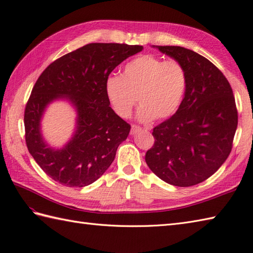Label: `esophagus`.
<instances>
[{"mask_svg":"<svg viewBox=\"0 0 253 253\" xmlns=\"http://www.w3.org/2000/svg\"><path fill=\"white\" fill-rule=\"evenodd\" d=\"M140 131H141V127L137 126H132V127H131V135H135V134H137V133L140 132Z\"/></svg>","mask_w":253,"mask_h":253,"instance_id":"obj_1","label":"esophagus"}]
</instances>
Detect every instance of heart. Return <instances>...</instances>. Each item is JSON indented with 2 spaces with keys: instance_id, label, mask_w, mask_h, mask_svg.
Returning a JSON list of instances; mask_svg holds the SVG:
<instances>
[{
  "instance_id": "b5f03b06",
  "label": "heart",
  "mask_w": 253,
  "mask_h": 253,
  "mask_svg": "<svg viewBox=\"0 0 253 253\" xmlns=\"http://www.w3.org/2000/svg\"><path fill=\"white\" fill-rule=\"evenodd\" d=\"M186 88L187 73L182 64L154 55L133 59L121 76H111L105 81V94L114 112L128 118L138 98L141 106L137 118L143 124L172 117L179 109Z\"/></svg>"
}]
</instances>
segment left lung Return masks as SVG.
Returning <instances> with one entry per match:
<instances>
[{"instance_id":"obj_1","label":"left lung","mask_w":253,"mask_h":253,"mask_svg":"<svg viewBox=\"0 0 253 253\" xmlns=\"http://www.w3.org/2000/svg\"><path fill=\"white\" fill-rule=\"evenodd\" d=\"M178 61L187 88L178 111L153 129L155 142L145 163L160 179L177 187L201 183L229 156L237 127L232 88L208 59L180 46H155Z\"/></svg>"}]
</instances>
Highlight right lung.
Listing matches in <instances>:
<instances>
[{
  "label": "right lung",
  "instance_id": "1",
  "mask_svg": "<svg viewBox=\"0 0 253 253\" xmlns=\"http://www.w3.org/2000/svg\"><path fill=\"white\" fill-rule=\"evenodd\" d=\"M142 49L140 45L90 43L53 61L41 74L25 108V140L50 178L82 188L109 169L131 126L110 106L105 81L122 61ZM58 100L67 101L78 114L72 138L62 148L48 145L41 129L44 111Z\"/></svg>",
  "mask_w": 253,
  "mask_h": 253
}]
</instances>
